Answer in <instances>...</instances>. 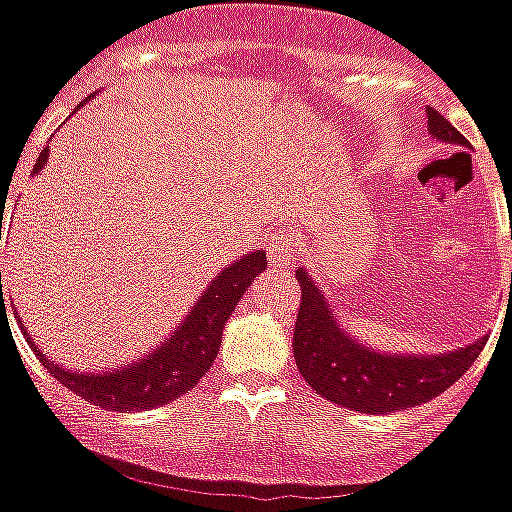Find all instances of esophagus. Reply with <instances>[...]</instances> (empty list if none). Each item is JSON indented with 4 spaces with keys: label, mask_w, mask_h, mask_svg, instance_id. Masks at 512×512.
<instances>
[{
    "label": "esophagus",
    "mask_w": 512,
    "mask_h": 512,
    "mask_svg": "<svg viewBox=\"0 0 512 512\" xmlns=\"http://www.w3.org/2000/svg\"><path fill=\"white\" fill-rule=\"evenodd\" d=\"M297 256V237L292 231H278L270 237V261L275 267H289Z\"/></svg>",
    "instance_id": "1"
}]
</instances>
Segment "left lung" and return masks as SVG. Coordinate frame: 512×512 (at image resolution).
Masks as SVG:
<instances>
[{
  "instance_id": "left-lung-1",
  "label": "left lung",
  "mask_w": 512,
  "mask_h": 512,
  "mask_svg": "<svg viewBox=\"0 0 512 512\" xmlns=\"http://www.w3.org/2000/svg\"><path fill=\"white\" fill-rule=\"evenodd\" d=\"M425 114L431 136L455 147H469L439 111L425 108ZM297 281L302 289L292 341L297 368L322 398L352 412H398L431 401L472 368L488 341L483 335L445 354L379 352L343 330L327 294L302 267Z\"/></svg>"
}]
</instances>
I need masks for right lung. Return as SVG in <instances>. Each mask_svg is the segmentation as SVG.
I'll use <instances>...</instances> for the list:
<instances>
[{
  "instance_id": "obj_1",
  "label": "right lung",
  "mask_w": 512,
  "mask_h": 512,
  "mask_svg": "<svg viewBox=\"0 0 512 512\" xmlns=\"http://www.w3.org/2000/svg\"><path fill=\"white\" fill-rule=\"evenodd\" d=\"M48 160V149L40 152L35 171H43ZM267 267V253L251 251L240 259L223 267L210 281V286L201 292L193 302L188 316L182 319L174 333L160 341L158 349H152L147 357L136 363L122 365L114 371H100V374H78L70 368L57 365L43 349L37 346L32 335H26V343L32 346L37 360L46 365L48 374L62 382L70 393L81 395L89 404L106 406L111 412H141V409H158V406L177 401L190 387H196L201 376L207 374L218 357L220 338H223V324L237 308V302L253 278ZM2 294V275H0ZM2 300V297H0Z\"/></svg>"
}]
</instances>
